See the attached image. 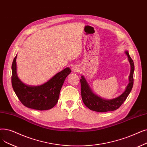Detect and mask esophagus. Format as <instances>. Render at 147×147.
<instances>
[{
  "label": "esophagus",
  "instance_id": "34e87169",
  "mask_svg": "<svg viewBox=\"0 0 147 147\" xmlns=\"http://www.w3.org/2000/svg\"><path fill=\"white\" fill-rule=\"evenodd\" d=\"M79 67L78 66V65H74L73 67V68H72V69H73V71L74 72V73H77V72H78L79 71Z\"/></svg>",
  "mask_w": 147,
  "mask_h": 147
}]
</instances>
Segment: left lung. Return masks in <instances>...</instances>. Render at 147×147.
Returning <instances> with one entry per match:
<instances>
[{"label": "left lung", "instance_id": "obj_1", "mask_svg": "<svg viewBox=\"0 0 147 147\" xmlns=\"http://www.w3.org/2000/svg\"><path fill=\"white\" fill-rule=\"evenodd\" d=\"M125 53L128 57V61L130 64L131 69L129 77V83L124 92L117 98L107 100L99 97L92 91L84 76H81L80 84L82 100L85 105L90 110L98 112H106L117 110L122 105L127 97H128L133 85V73L135 70V65L128 51L126 50Z\"/></svg>", "mask_w": 147, "mask_h": 147}]
</instances>
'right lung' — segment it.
Here are the masks:
<instances>
[{
  "label": "right lung",
  "mask_w": 147,
  "mask_h": 147,
  "mask_svg": "<svg viewBox=\"0 0 147 147\" xmlns=\"http://www.w3.org/2000/svg\"><path fill=\"white\" fill-rule=\"evenodd\" d=\"M17 55L12 64L11 82L14 91L22 103L35 110L45 111L52 109L58 101L63 82L71 72L68 67L56 74L49 81L40 86L24 84L17 73Z\"/></svg>",
  "instance_id": "add662e5"
}]
</instances>
